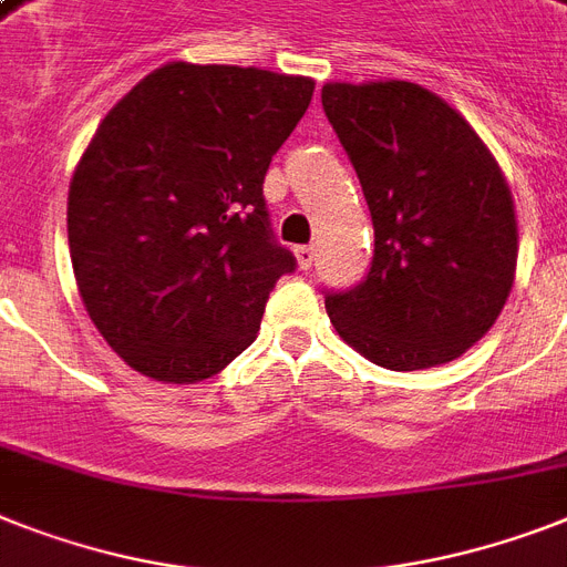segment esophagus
<instances>
[{"label":"esophagus","instance_id":"34e87169","mask_svg":"<svg viewBox=\"0 0 567 567\" xmlns=\"http://www.w3.org/2000/svg\"><path fill=\"white\" fill-rule=\"evenodd\" d=\"M315 256H317V250H315V247H311V244H308V247H297V265H299V270L311 268V265H315Z\"/></svg>","mask_w":567,"mask_h":567}]
</instances>
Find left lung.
Masks as SVG:
<instances>
[{"label": "left lung", "instance_id": "obj_1", "mask_svg": "<svg viewBox=\"0 0 567 567\" xmlns=\"http://www.w3.org/2000/svg\"><path fill=\"white\" fill-rule=\"evenodd\" d=\"M323 110L375 229L367 279L326 297L331 326L384 370L454 361L495 326L515 282L518 220L498 159L411 81H331Z\"/></svg>", "mask_w": 567, "mask_h": 567}]
</instances>
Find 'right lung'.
Here are the masks:
<instances>
[{"instance_id":"add662e5","label":"right lung","mask_w":567,"mask_h":567,"mask_svg":"<svg viewBox=\"0 0 567 567\" xmlns=\"http://www.w3.org/2000/svg\"><path fill=\"white\" fill-rule=\"evenodd\" d=\"M315 81L172 60L133 86L69 183V256L110 349L163 384L218 375L259 334L293 256L261 183Z\"/></svg>"}]
</instances>
